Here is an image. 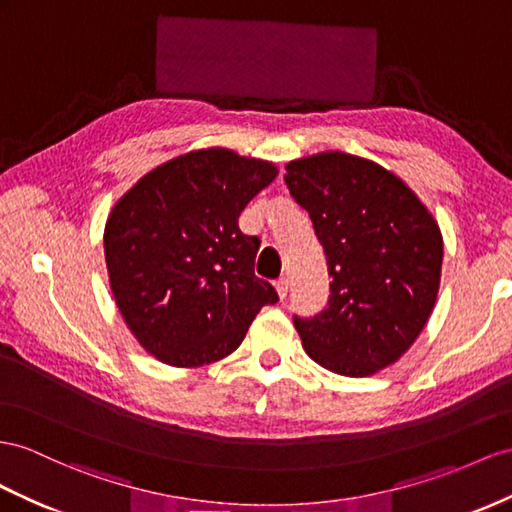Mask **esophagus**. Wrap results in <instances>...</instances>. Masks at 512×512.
<instances>
[{"mask_svg":"<svg viewBox=\"0 0 512 512\" xmlns=\"http://www.w3.org/2000/svg\"><path fill=\"white\" fill-rule=\"evenodd\" d=\"M274 287H277V294H279V298H281V300L287 296V292H290V283H287V279H285V277H283V279H279L277 283H274Z\"/></svg>","mask_w":512,"mask_h":512,"instance_id":"obj_1","label":"esophagus"}]
</instances>
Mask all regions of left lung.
<instances>
[{"label":"left lung","mask_w":512,"mask_h":512,"mask_svg":"<svg viewBox=\"0 0 512 512\" xmlns=\"http://www.w3.org/2000/svg\"><path fill=\"white\" fill-rule=\"evenodd\" d=\"M285 170L333 277L329 307L294 318L303 348L335 374L372 376L424 331L441 283V229L398 175L365 157L322 151Z\"/></svg>","instance_id":"1"}]
</instances>
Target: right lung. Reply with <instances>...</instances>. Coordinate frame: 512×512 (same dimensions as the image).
I'll return each mask as SVG.
<instances>
[{
  "label": "right lung",
  "instance_id": "1",
  "mask_svg": "<svg viewBox=\"0 0 512 512\" xmlns=\"http://www.w3.org/2000/svg\"><path fill=\"white\" fill-rule=\"evenodd\" d=\"M268 160L207 147L142 175L110 209L103 253L129 331L157 361L201 368L229 357L264 305L259 238L238 218L277 179Z\"/></svg>",
  "mask_w": 512,
  "mask_h": 512
}]
</instances>
